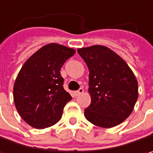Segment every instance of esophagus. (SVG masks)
<instances>
[{
  "instance_id": "obj_1",
  "label": "esophagus",
  "mask_w": 153,
  "mask_h": 153,
  "mask_svg": "<svg viewBox=\"0 0 153 153\" xmlns=\"http://www.w3.org/2000/svg\"><path fill=\"white\" fill-rule=\"evenodd\" d=\"M84 92V89L83 88H79V89L77 91L74 92V94H75V96H79L80 94H82Z\"/></svg>"
}]
</instances>
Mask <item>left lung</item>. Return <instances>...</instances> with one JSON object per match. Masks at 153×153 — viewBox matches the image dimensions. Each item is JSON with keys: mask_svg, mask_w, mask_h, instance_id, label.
Returning <instances> with one entry per match:
<instances>
[{"mask_svg": "<svg viewBox=\"0 0 153 153\" xmlns=\"http://www.w3.org/2000/svg\"><path fill=\"white\" fill-rule=\"evenodd\" d=\"M89 69L91 102L85 110L92 124L110 128L124 122L138 99V82L133 71L113 50L102 45L78 49Z\"/></svg>", "mask_w": 153, "mask_h": 153, "instance_id": "obj_1", "label": "left lung"}]
</instances>
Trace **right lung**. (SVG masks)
I'll return each instance as SVG.
<instances>
[{
	"mask_svg": "<svg viewBox=\"0 0 153 153\" xmlns=\"http://www.w3.org/2000/svg\"><path fill=\"white\" fill-rule=\"evenodd\" d=\"M74 54V49L49 43L22 66L13 85V100L19 116L32 128L43 129L61 120L72 97L64 90L60 70Z\"/></svg>",
	"mask_w": 153,
	"mask_h": 153,
	"instance_id": "add662e5",
	"label": "right lung"
}]
</instances>
